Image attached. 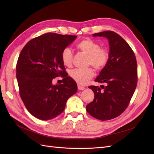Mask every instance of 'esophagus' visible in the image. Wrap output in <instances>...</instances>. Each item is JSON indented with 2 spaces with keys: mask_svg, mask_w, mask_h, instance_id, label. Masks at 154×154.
Listing matches in <instances>:
<instances>
[{
  "mask_svg": "<svg viewBox=\"0 0 154 154\" xmlns=\"http://www.w3.org/2000/svg\"><path fill=\"white\" fill-rule=\"evenodd\" d=\"M78 90L83 91V90L85 89V87L82 86V85H78Z\"/></svg>",
  "mask_w": 154,
  "mask_h": 154,
  "instance_id": "34e87169",
  "label": "esophagus"
}]
</instances>
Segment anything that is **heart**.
Instances as JSON below:
<instances>
[{
  "label": "heart",
  "instance_id": "heart-1",
  "mask_svg": "<svg viewBox=\"0 0 154 154\" xmlns=\"http://www.w3.org/2000/svg\"><path fill=\"white\" fill-rule=\"evenodd\" d=\"M80 52L88 55L87 65L92 66L97 71L103 69L109 62L110 54L107 49L101 48L100 45L89 38L82 40L76 45ZM73 54L69 48H65L61 54L63 64L71 67L72 63ZM70 76L74 81L80 84H85L94 76V71L92 67L86 69H74L70 72Z\"/></svg>",
  "mask_w": 154,
  "mask_h": 154
}]
</instances>
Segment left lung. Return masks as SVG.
Instances as JSON below:
<instances>
[{"label":"left lung","mask_w":154,"mask_h":154,"mask_svg":"<svg viewBox=\"0 0 154 154\" xmlns=\"http://www.w3.org/2000/svg\"><path fill=\"white\" fill-rule=\"evenodd\" d=\"M105 37L109 44V60L95 82L104 85L90 86L93 101L86 106L87 112L97 119L106 121L122 114L127 108L136 90L137 67L136 56L122 36L112 31L92 35Z\"/></svg>","instance_id":"obj_1"}]
</instances>
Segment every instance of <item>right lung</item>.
I'll return each mask as SVG.
<instances>
[{
	"label": "right lung",
	"instance_id": "right-lung-1",
	"mask_svg": "<svg viewBox=\"0 0 154 154\" xmlns=\"http://www.w3.org/2000/svg\"><path fill=\"white\" fill-rule=\"evenodd\" d=\"M76 36L48 32L26 44L17 63L19 93L27 110L35 118L49 120L60 115L66 102L77 91V84L67 76L61 59L62 51ZM63 76V83L53 85L52 80Z\"/></svg>",
	"mask_w": 154,
	"mask_h": 154
}]
</instances>
